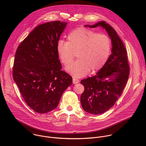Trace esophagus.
Returning <instances> with one entry per match:
<instances>
[{
  "label": "esophagus",
  "instance_id": "obj_1",
  "mask_svg": "<svg viewBox=\"0 0 146 146\" xmlns=\"http://www.w3.org/2000/svg\"><path fill=\"white\" fill-rule=\"evenodd\" d=\"M79 82V80L76 78H73V83L77 84Z\"/></svg>",
  "mask_w": 146,
  "mask_h": 146
}]
</instances>
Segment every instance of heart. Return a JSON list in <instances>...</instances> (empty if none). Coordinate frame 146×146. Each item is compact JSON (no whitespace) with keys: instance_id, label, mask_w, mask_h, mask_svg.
Instances as JSON below:
<instances>
[{"instance_id":"b5f03b06","label":"heart","mask_w":146,"mask_h":146,"mask_svg":"<svg viewBox=\"0 0 146 146\" xmlns=\"http://www.w3.org/2000/svg\"><path fill=\"white\" fill-rule=\"evenodd\" d=\"M111 48V42L107 35L86 28L72 31L67 36V42L60 40L57 44V53L65 65L72 61L77 53L78 60L66 67L75 78L101 68L109 57Z\"/></svg>"}]
</instances>
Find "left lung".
Returning <instances> with one entry per match:
<instances>
[{
  "instance_id": "1",
  "label": "left lung",
  "mask_w": 146,
  "mask_h": 146,
  "mask_svg": "<svg viewBox=\"0 0 146 146\" xmlns=\"http://www.w3.org/2000/svg\"><path fill=\"white\" fill-rule=\"evenodd\" d=\"M99 26L105 29L111 39L112 54L96 75L80 82L84 86L80 97L82 107L93 115L103 113L114 105L124 90L130 72L125 45L113 27L104 21L85 25L90 28Z\"/></svg>"
}]
</instances>
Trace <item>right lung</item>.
I'll use <instances>...</instances> for the list:
<instances>
[{
  "label": "right lung",
  "instance_id": "right-lung-1",
  "mask_svg": "<svg viewBox=\"0 0 146 146\" xmlns=\"http://www.w3.org/2000/svg\"><path fill=\"white\" fill-rule=\"evenodd\" d=\"M67 25L52 21L36 27L18 46L13 78L25 102L39 113H46L59 104L72 78L62 69L57 44Z\"/></svg>",
  "mask_w": 146,
  "mask_h": 146
}]
</instances>
